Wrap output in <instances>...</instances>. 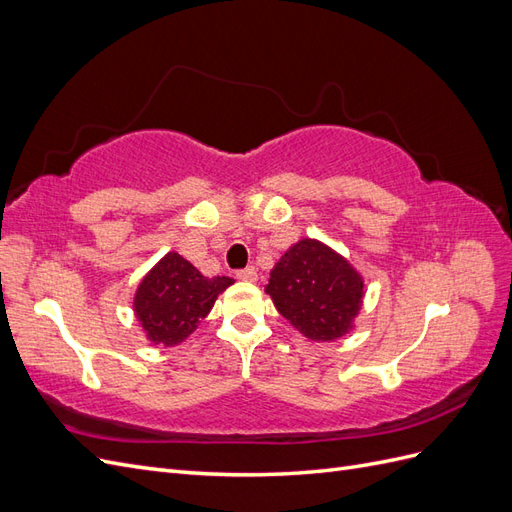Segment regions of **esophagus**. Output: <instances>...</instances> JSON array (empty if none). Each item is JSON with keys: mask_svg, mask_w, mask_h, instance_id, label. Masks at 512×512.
<instances>
[{"mask_svg": "<svg viewBox=\"0 0 512 512\" xmlns=\"http://www.w3.org/2000/svg\"><path fill=\"white\" fill-rule=\"evenodd\" d=\"M256 269L254 267H245L241 271H237V280L241 282H256Z\"/></svg>", "mask_w": 512, "mask_h": 512, "instance_id": "34e87169", "label": "esophagus"}]
</instances>
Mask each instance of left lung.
I'll use <instances>...</instances> for the list:
<instances>
[{
    "mask_svg": "<svg viewBox=\"0 0 512 512\" xmlns=\"http://www.w3.org/2000/svg\"><path fill=\"white\" fill-rule=\"evenodd\" d=\"M265 292L301 335L312 342H335L354 329L365 282L348 258L307 237L275 262Z\"/></svg>",
    "mask_w": 512,
    "mask_h": 512,
    "instance_id": "8db88e82",
    "label": "left lung"
}]
</instances>
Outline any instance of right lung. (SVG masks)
Instances as JSON below:
<instances>
[{"label":"right lung","mask_w":512,"mask_h":512,"mask_svg":"<svg viewBox=\"0 0 512 512\" xmlns=\"http://www.w3.org/2000/svg\"><path fill=\"white\" fill-rule=\"evenodd\" d=\"M226 275L205 277L177 252L164 254L134 292V316L151 344L173 348L185 342L228 286Z\"/></svg>","instance_id":"add662e5"}]
</instances>
